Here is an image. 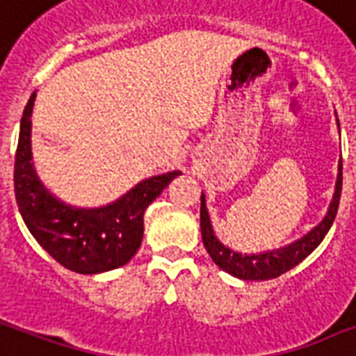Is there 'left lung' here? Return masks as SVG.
<instances>
[{
    "mask_svg": "<svg viewBox=\"0 0 356 356\" xmlns=\"http://www.w3.org/2000/svg\"><path fill=\"white\" fill-rule=\"evenodd\" d=\"M338 121V119H336ZM340 129V123H338ZM341 196V160L338 162V177H336L334 194H332V202H330L327 214L314 229L297 238L295 243H289L287 246L276 248V250L259 252V254H241V252L233 250L229 246L218 241L214 235L213 224H211V216L207 213V202H205V194L202 192V207H200V226H202V238L205 244V250L222 270H226L227 275L241 278V280H270V278H278L280 275L287 273L289 268L302 261L308 257L312 252L316 250L321 244L325 235L329 233L330 226L336 218L338 213V205H340Z\"/></svg>",
    "mask_w": 356,
    "mask_h": 356,
    "instance_id": "8db88e82",
    "label": "left lung"
}]
</instances>
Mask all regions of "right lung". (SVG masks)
<instances>
[{
	"instance_id": "right-lung-1",
	"label": "right lung",
	"mask_w": 356,
	"mask_h": 356,
	"mask_svg": "<svg viewBox=\"0 0 356 356\" xmlns=\"http://www.w3.org/2000/svg\"><path fill=\"white\" fill-rule=\"evenodd\" d=\"M37 93L26 104L15 160V194L20 214L37 243L58 263L80 275L123 267L143 238V213L181 172L143 179L102 207L61 202L39 179L31 154V113Z\"/></svg>"
}]
</instances>
